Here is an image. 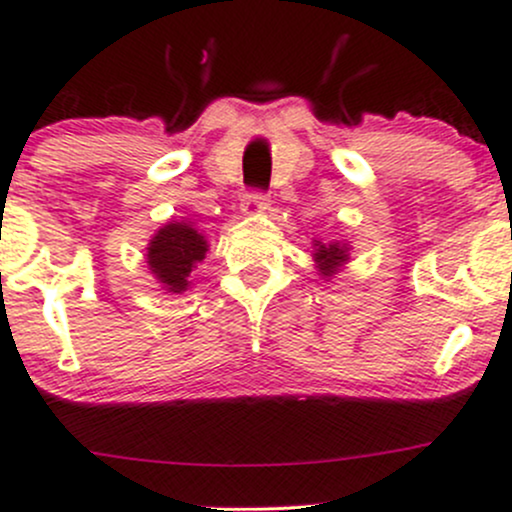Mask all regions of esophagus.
I'll list each match as a JSON object with an SVG mask.
<instances>
[{
    "instance_id": "1",
    "label": "esophagus",
    "mask_w": 512,
    "mask_h": 512,
    "mask_svg": "<svg viewBox=\"0 0 512 512\" xmlns=\"http://www.w3.org/2000/svg\"><path fill=\"white\" fill-rule=\"evenodd\" d=\"M267 208H270V198H267L265 193H257V190L245 193V198H242V205H240V210L245 215H260L265 213Z\"/></svg>"
}]
</instances>
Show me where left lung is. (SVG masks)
Listing matches in <instances>:
<instances>
[{"mask_svg": "<svg viewBox=\"0 0 512 512\" xmlns=\"http://www.w3.org/2000/svg\"><path fill=\"white\" fill-rule=\"evenodd\" d=\"M314 262H317L319 275L332 280L339 270L349 262V245L347 242H319L314 240Z\"/></svg>", "mask_w": 512, "mask_h": 512, "instance_id": "8db88e82", "label": "left lung"}]
</instances>
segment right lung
I'll list each match as a JSON object with an SVG mask.
<instances>
[{
    "label": "right lung",
    "instance_id": "obj_1",
    "mask_svg": "<svg viewBox=\"0 0 512 512\" xmlns=\"http://www.w3.org/2000/svg\"><path fill=\"white\" fill-rule=\"evenodd\" d=\"M146 250L148 270L153 272V277L163 285L165 292L180 294L190 287L188 277L193 267L205 260L208 240L188 220H180V223L173 220L160 227Z\"/></svg>",
    "mask_w": 512,
    "mask_h": 512
}]
</instances>
